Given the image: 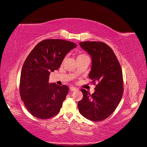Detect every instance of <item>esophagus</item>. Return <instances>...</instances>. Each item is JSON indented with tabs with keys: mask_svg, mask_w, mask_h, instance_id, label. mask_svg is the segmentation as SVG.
Wrapping results in <instances>:
<instances>
[{
	"mask_svg": "<svg viewBox=\"0 0 147 147\" xmlns=\"http://www.w3.org/2000/svg\"><path fill=\"white\" fill-rule=\"evenodd\" d=\"M69 90H70L71 91L75 92V91L77 90V88H75V87H74V86H70V87H69Z\"/></svg>",
	"mask_w": 147,
	"mask_h": 147,
	"instance_id": "obj_1",
	"label": "esophagus"
}]
</instances>
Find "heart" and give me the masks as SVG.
Returning a JSON list of instances; mask_svg holds the SVG:
<instances>
[{
	"label": "heart",
	"instance_id": "heart-1",
	"mask_svg": "<svg viewBox=\"0 0 147 147\" xmlns=\"http://www.w3.org/2000/svg\"><path fill=\"white\" fill-rule=\"evenodd\" d=\"M87 57V55H86L85 54L80 53V54H79V55L78 56V58H83V57Z\"/></svg>",
	"mask_w": 147,
	"mask_h": 147
}]
</instances>
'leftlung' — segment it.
I'll list each match as a JSON object with an SVG mask.
<instances>
[{
    "label": "left lung",
    "instance_id": "8db88e82",
    "mask_svg": "<svg viewBox=\"0 0 147 147\" xmlns=\"http://www.w3.org/2000/svg\"><path fill=\"white\" fill-rule=\"evenodd\" d=\"M79 45L91 55L92 69L88 76L96 88L92 94L81 90L83 97L78 102V109L84 117L100 121L114 112L122 98V69L114 51L105 42L84 41Z\"/></svg>",
    "mask_w": 147,
    "mask_h": 147
}]
</instances>
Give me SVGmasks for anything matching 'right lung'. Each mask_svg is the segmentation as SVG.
Returning a JSON list of instances; mask_svg holds the SVG:
<instances>
[{"label":"right lung","instance_id":"obj_1","mask_svg":"<svg viewBox=\"0 0 147 147\" xmlns=\"http://www.w3.org/2000/svg\"><path fill=\"white\" fill-rule=\"evenodd\" d=\"M77 47L62 39H46L38 42L23 64L20 95L28 111L35 117L46 119L60 112L68 86L49 83L51 72L58 69L67 53Z\"/></svg>","mask_w":147,"mask_h":147}]
</instances>
